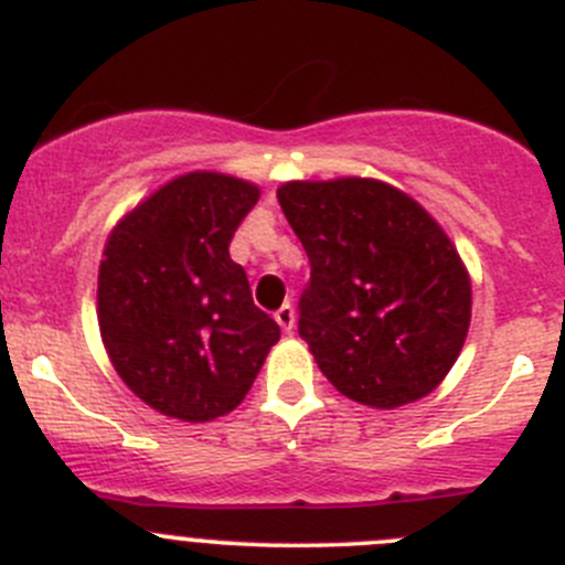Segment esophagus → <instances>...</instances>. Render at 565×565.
I'll return each mask as SVG.
<instances>
[{"label":"esophagus","instance_id":"34e87169","mask_svg":"<svg viewBox=\"0 0 565 565\" xmlns=\"http://www.w3.org/2000/svg\"><path fill=\"white\" fill-rule=\"evenodd\" d=\"M276 322L281 324L284 330H287V333H292V328H295V309L289 303H284L281 309L276 311Z\"/></svg>","mask_w":565,"mask_h":565}]
</instances>
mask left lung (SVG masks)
I'll list each match as a JSON object with an SVG mask.
<instances>
[{
    "label": "left lung",
    "mask_w": 565,
    "mask_h": 565,
    "mask_svg": "<svg viewBox=\"0 0 565 565\" xmlns=\"http://www.w3.org/2000/svg\"><path fill=\"white\" fill-rule=\"evenodd\" d=\"M278 204L311 262L298 333L333 388L377 409L435 391L457 363L472 303L440 224L366 177L287 182Z\"/></svg>",
    "instance_id": "left-lung-1"
}]
</instances>
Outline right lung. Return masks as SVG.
I'll list each match as a JSON object with an SVG mask.
<instances>
[{"mask_svg":"<svg viewBox=\"0 0 565 565\" xmlns=\"http://www.w3.org/2000/svg\"><path fill=\"white\" fill-rule=\"evenodd\" d=\"M259 188L191 172L158 188L108 235L98 324L136 396L169 418L213 420L246 398L281 328L256 309L230 243Z\"/></svg>","mask_w":565,"mask_h":565,"instance_id":"right-lung-1","label":"right lung"}]
</instances>
